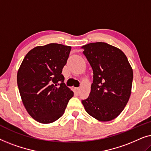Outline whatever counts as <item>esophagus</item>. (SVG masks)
<instances>
[{
	"label": "esophagus",
	"instance_id": "obj_1",
	"mask_svg": "<svg viewBox=\"0 0 151 151\" xmlns=\"http://www.w3.org/2000/svg\"><path fill=\"white\" fill-rule=\"evenodd\" d=\"M75 90H76V92L78 93V92H79V91H80V88H78V87H77V88H75Z\"/></svg>",
	"mask_w": 151,
	"mask_h": 151
}]
</instances>
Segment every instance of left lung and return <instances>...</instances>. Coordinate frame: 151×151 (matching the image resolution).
<instances>
[{
	"label": "left lung",
	"mask_w": 151,
	"mask_h": 151,
	"mask_svg": "<svg viewBox=\"0 0 151 151\" xmlns=\"http://www.w3.org/2000/svg\"><path fill=\"white\" fill-rule=\"evenodd\" d=\"M82 49L93 72L90 94L82 104L98 120H112L124 110L131 96V66L122 51L106 42L89 43Z\"/></svg>",
	"instance_id": "obj_1"
}]
</instances>
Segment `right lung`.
<instances>
[{
  "label": "right lung",
  "instance_id": "add662e5",
  "mask_svg": "<svg viewBox=\"0 0 151 151\" xmlns=\"http://www.w3.org/2000/svg\"><path fill=\"white\" fill-rule=\"evenodd\" d=\"M71 49L57 43L36 47L20 65L17 73L20 97L29 114L38 122L58 119L73 96L62 74Z\"/></svg>",
  "mask_w": 151,
  "mask_h": 151
}]
</instances>
